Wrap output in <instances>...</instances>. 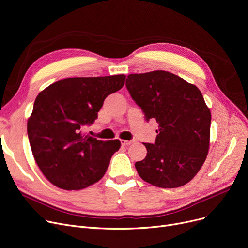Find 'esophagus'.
I'll use <instances>...</instances> for the list:
<instances>
[{
  "mask_svg": "<svg viewBox=\"0 0 248 248\" xmlns=\"http://www.w3.org/2000/svg\"><path fill=\"white\" fill-rule=\"evenodd\" d=\"M121 143L123 146H128L131 145L132 143H134V141H126V140H121Z\"/></svg>",
  "mask_w": 248,
  "mask_h": 248,
  "instance_id": "esophagus-1",
  "label": "esophagus"
}]
</instances>
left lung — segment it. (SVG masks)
<instances>
[{
  "label": "left lung",
  "mask_w": 248,
  "mask_h": 248,
  "mask_svg": "<svg viewBox=\"0 0 248 248\" xmlns=\"http://www.w3.org/2000/svg\"><path fill=\"white\" fill-rule=\"evenodd\" d=\"M125 86L146 121L158 123L155 143H144L147 156L135 164L140 177L163 188L186 185L209 152L211 111L202 92L166 71L130 74Z\"/></svg>",
  "instance_id": "left-lung-1"
}]
</instances>
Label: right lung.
I'll list each match as a JSON object with an SVG mask.
<instances>
[{"label": "right lung", "instance_id": "obj_1", "mask_svg": "<svg viewBox=\"0 0 248 248\" xmlns=\"http://www.w3.org/2000/svg\"><path fill=\"white\" fill-rule=\"evenodd\" d=\"M124 80L123 74L68 78L37 95L27 134L35 162L53 186L79 190L103 177L120 140L99 141L82 130L94 123L104 99L122 89Z\"/></svg>", "mask_w": 248, "mask_h": 248}]
</instances>
